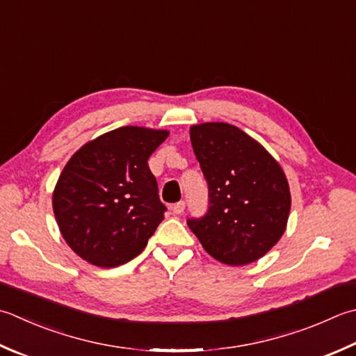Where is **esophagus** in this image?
<instances>
[{"label":"esophagus","instance_id":"1","mask_svg":"<svg viewBox=\"0 0 356 356\" xmlns=\"http://www.w3.org/2000/svg\"><path fill=\"white\" fill-rule=\"evenodd\" d=\"M171 210H172L174 214H182L184 210H185V202H184V200L177 202V204H174V205L171 207Z\"/></svg>","mask_w":356,"mask_h":356}]
</instances>
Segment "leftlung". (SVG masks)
<instances>
[{
  "mask_svg": "<svg viewBox=\"0 0 356 356\" xmlns=\"http://www.w3.org/2000/svg\"><path fill=\"white\" fill-rule=\"evenodd\" d=\"M190 138L208 182L210 210L188 227L216 261L239 267L261 259L287 228L291 196L281 165L229 123L193 124Z\"/></svg>",
  "mask_w": 356,
  "mask_h": 356,
  "instance_id": "obj_1",
  "label": "left lung"
}]
</instances>
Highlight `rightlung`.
I'll list each match as a JSON object with an SVG mask.
<instances>
[{"label": "right lung", "mask_w": 356, "mask_h": 356, "mask_svg": "<svg viewBox=\"0 0 356 356\" xmlns=\"http://www.w3.org/2000/svg\"><path fill=\"white\" fill-rule=\"evenodd\" d=\"M168 136V129L122 127L67 160L52 208L63 239L81 259L111 268L143 252L165 211L148 159Z\"/></svg>", "instance_id": "right-lung-1"}]
</instances>
